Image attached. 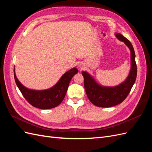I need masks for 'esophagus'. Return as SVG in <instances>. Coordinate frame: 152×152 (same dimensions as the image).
Listing matches in <instances>:
<instances>
[{"instance_id": "esophagus-1", "label": "esophagus", "mask_w": 152, "mask_h": 152, "mask_svg": "<svg viewBox=\"0 0 152 152\" xmlns=\"http://www.w3.org/2000/svg\"><path fill=\"white\" fill-rule=\"evenodd\" d=\"M80 68H83V67H82V66H80Z\"/></svg>"}]
</instances>
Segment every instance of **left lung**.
<instances>
[{"label": "left lung", "mask_w": 152, "mask_h": 152, "mask_svg": "<svg viewBox=\"0 0 152 152\" xmlns=\"http://www.w3.org/2000/svg\"><path fill=\"white\" fill-rule=\"evenodd\" d=\"M117 38L124 42L131 50V68L126 80L115 87H103L97 84L88 73L82 72L84 87L87 98L93 104L99 107L108 108L121 103L129 94L137 76L135 53L130 41L121 34H115Z\"/></svg>", "instance_id": "left-lung-1"}]
</instances>
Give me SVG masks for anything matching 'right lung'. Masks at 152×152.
<instances>
[{
  "mask_svg": "<svg viewBox=\"0 0 152 152\" xmlns=\"http://www.w3.org/2000/svg\"><path fill=\"white\" fill-rule=\"evenodd\" d=\"M77 72L76 68L71 69L66 72L53 87L43 91L31 90L23 86L17 79L15 68L14 77L17 86L27 102L34 107L45 110L56 107L62 102L72 78Z\"/></svg>",
  "mask_w": 152,
  "mask_h": 152,
  "instance_id": "right-lung-1",
  "label": "right lung"
}]
</instances>
